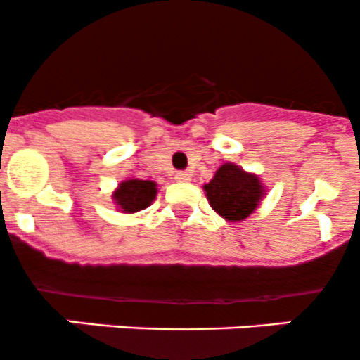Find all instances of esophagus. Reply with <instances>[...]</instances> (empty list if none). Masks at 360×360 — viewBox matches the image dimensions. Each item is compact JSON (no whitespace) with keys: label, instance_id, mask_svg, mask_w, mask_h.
Returning a JSON list of instances; mask_svg holds the SVG:
<instances>
[{"label":"esophagus","instance_id":"1","mask_svg":"<svg viewBox=\"0 0 360 360\" xmlns=\"http://www.w3.org/2000/svg\"><path fill=\"white\" fill-rule=\"evenodd\" d=\"M175 180L181 181V184H187V181H191V175H188L187 172H176L175 173Z\"/></svg>","mask_w":360,"mask_h":360}]
</instances>
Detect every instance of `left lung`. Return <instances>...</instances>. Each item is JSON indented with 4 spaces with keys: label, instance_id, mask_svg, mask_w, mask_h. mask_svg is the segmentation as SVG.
Instances as JSON below:
<instances>
[{
    "label": "left lung",
    "instance_id": "8db88e82",
    "mask_svg": "<svg viewBox=\"0 0 360 360\" xmlns=\"http://www.w3.org/2000/svg\"><path fill=\"white\" fill-rule=\"evenodd\" d=\"M210 206L227 222H241L259 208L266 185L259 175L245 172L234 162H224L213 179L202 185Z\"/></svg>",
    "mask_w": 360,
    "mask_h": 360
}]
</instances>
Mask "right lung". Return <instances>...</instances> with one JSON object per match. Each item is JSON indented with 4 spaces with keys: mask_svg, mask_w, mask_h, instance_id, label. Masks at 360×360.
<instances>
[{
    "mask_svg": "<svg viewBox=\"0 0 360 360\" xmlns=\"http://www.w3.org/2000/svg\"><path fill=\"white\" fill-rule=\"evenodd\" d=\"M158 195V184L152 180L131 179L122 180L112 192L113 205L120 213H136L148 208Z\"/></svg>",
    "mask_w": 360,
    "mask_h": 360,
    "instance_id": "obj_1",
    "label": "right lung"
}]
</instances>
